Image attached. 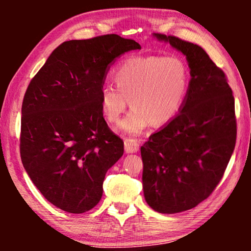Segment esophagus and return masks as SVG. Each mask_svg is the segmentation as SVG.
Here are the masks:
<instances>
[{"label":"esophagus","instance_id":"1","mask_svg":"<svg viewBox=\"0 0 251 251\" xmlns=\"http://www.w3.org/2000/svg\"><path fill=\"white\" fill-rule=\"evenodd\" d=\"M138 150H139V144L137 143V140H133V139H126L125 140L126 153H128V154L136 153Z\"/></svg>","mask_w":251,"mask_h":251}]
</instances>
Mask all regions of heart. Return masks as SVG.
I'll return each instance as SVG.
<instances>
[{
	"instance_id": "obj_1",
	"label": "heart",
	"mask_w": 251,
	"mask_h": 251,
	"mask_svg": "<svg viewBox=\"0 0 251 251\" xmlns=\"http://www.w3.org/2000/svg\"><path fill=\"white\" fill-rule=\"evenodd\" d=\"M116 87L104 84L99 91L102 115L109 122L119 121L126 106L132 108L119 129L138 136L151 123L163 126L176 118L186 97L188 68L175 56H136L126 58L112 73Z\"/></svg>"
}]
</instances>
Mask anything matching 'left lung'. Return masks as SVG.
<instances>
[{
  "label": "left lung",
  "mask_w": 251,
  "mask_h": 251,
  "mask_svg": "<svg viewBox=\"0 0 251 251\" xmlns=\"http://www.w3.org/2000/svg\"><path fill=\"white\" fill-rule=\"evenodd\" d=\"M153 36L186 57L191 75L176 118L140 147L147 204L171 215L197 207L221 181L235 146L234 97L224 72L201 47Z\"/></svg>",
  "instance_id": "1"
}]
</instances>
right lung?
<instances>
[{"instance_id":"1","label":"right lung","mask_w":251,"mask_h":251,"mask_svg":"<svg viewBox=\"0 0 251 251\" xmlns=\"http://www.w3.org/2000/svg\"><path fill=\"white\" fill-rule=\"evenodd\" d=\"M116 34L61 43L27 88L22 107L20 156L33 184L50 203L83 214L100 201L123 140L101 113L99 91L109 66L139 50Z\"/></svg>"}]
</instances>
